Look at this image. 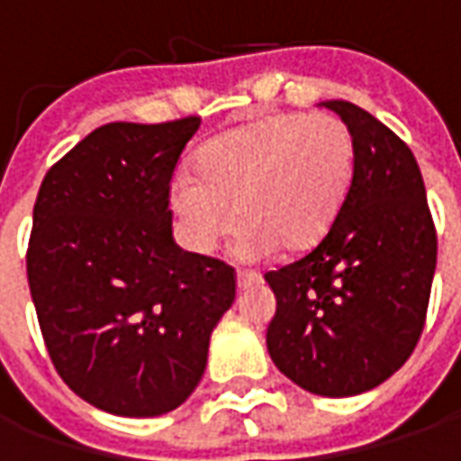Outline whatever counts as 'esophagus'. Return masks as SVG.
Instances as JSON below:
<instances>
[{
	"instance_id": "1",
	"label": "esophagus",
	"mask_w": 461,
	"mask_h": 461,
	"mask_svg": "<svg viewBox=\"0 0 461 461\" xmlns=\"http://www.w3.org/2000/svg\"><path fill=\"white\" fill-rule=\"evenodd\" d=\"M261 281V274L259 271H240L237 274V289H249L254 284H259Z\"/></svg>"
}]
</instances>
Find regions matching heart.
Wrapping results in <instances>:
<instances>
[{
	"label": "heart",
	"mask_w": 461,
	"mask_h": 461,
	"mask_svg": "<svg viewBox=\"0 0 461 461\" xmlns=\"http://www.w3.org/2000/svg\"><path fill=\"white\" fill-rule=\"evenodd\" d=\"M356 167V142L333 115H271L220 132L197 150L194 170L170 185L194 249L207 251L234 217V247L257 259L274 247L301 251L329 231L346 202Z\"/></svg>",
	"instance_id": "heart-1"
}]
</instances>
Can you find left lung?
I'll return each mask as SVG.
<instances>
[{"instance_id":"8db88e82","label":"left lung","mask_w":461,"mask_h":461,"mask_svg":"<svg viewBox=\"0 0 461 461\" xmlns=\"http://www.w3.org/2000/svg\"><path fill=\"white\" fill-rule=\"evenodd\" d=\"M356 142L343 207L313 249L264 279L276 296L271 360L323 397L373 390L412 356L425 329L437 231L412 150L348 101H326Z\"/></svg>"}]
</instances>
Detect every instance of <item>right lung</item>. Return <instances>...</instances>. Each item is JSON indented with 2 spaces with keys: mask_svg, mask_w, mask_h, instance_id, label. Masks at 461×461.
Masks as SVG:
<instances>
[{
  "mask_svg": "<svg viewBox=\"0 0 461 461\" xmlns=\"http://www.w3.org/2000/svg\"><path fill=\"white\" fill-rule=\"evenodd\" d=\"M200 118L108 122L46 172L26 276L56 373L104 412L158 417L202 380L230 264L172 240L170 180Z\"/></svg>",
  "mask_w": 461,
  "mask_h": 461,
  "instance_id": "right-lung-1",
  "label": "right lung"
}]
</instances>
